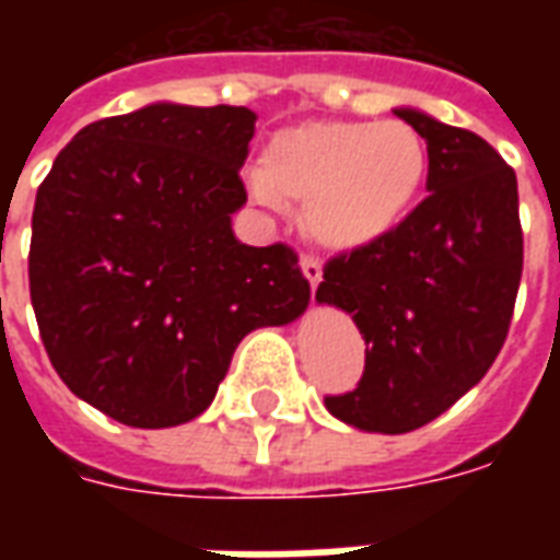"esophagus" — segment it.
Wrapping results in <instances>:
<instances>
[{"instance_id": "34e87169", "label": "esophagus", "mask_w": 560, "mask_h": 560, "mask_svg": "<svg viewBox=\"0 0 560 560\" xmlns=\"http://www.w3.org/2000/svg\"><path fill=\"white\" fill-rule=\"evenodd\" d=\"M300 267H303V276L308 279V284H312V291H315L317 284H320V279H324V267H320V260H317L315 255H303L300 257Z\"/></svg>"}]
</instances>
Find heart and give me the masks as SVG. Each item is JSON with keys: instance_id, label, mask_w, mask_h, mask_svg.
Wrapping results in <instances>:
<instances>
[{"instance_id": "b5f03b06", "label": "heart", "mask_w": 560, "mask_h": 560, "mask_svg": "<svg viewBox=\"0 0 560 560\" xmlns=\"http://www.w3.org/2000/svg\"><path fill=\"white\" fill-rule=\"evenodd\" d=\"M429 179L425 140L405 122H303L269 140L252 195L281 207L305 200V231L351 252L411 215Z\"/></svg>"}]
</instances>
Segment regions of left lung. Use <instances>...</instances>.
I'll return each instance as SVG.
<instances>
[{
    "label": "left lung",
    "mask_w": 560,
    "mask_h": 560,
    "mask_svg": "<svg viewBox=\"0 0 560 560\" xmlns=\"http://www.w3.org/2000/svg\"><path fill=\"white\" fill-rule=\"evenodd\" d=\"M425 140L429 197L396 231L329 257L317 303L348 312L365 369L327 411L405 434L453 408L501 353L522 279L516 173L480 135L399 107Z\"/></svg>",
    "instance_id": "left-lung-1"
}]
</instances>
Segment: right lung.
<instances>
[{
    "label": "right lung",
    "instance_id": "obj_1",
    "mask_svg": "<svg viewBox=\"0 0 560 560\" xmlns=\"http://www.w3.org/2000/svg\"><path fill=\"white\" fill-rule=\"evenodd\" d=\"M255 119L228 104L107 116L38 188L30 296L44 348L74 396L126 425L195 420L236 345L308 305L291 245L231 231Z\"/></svg>",
    "mask_w": 560,
    "mask_h": 560
}]
</instances>
